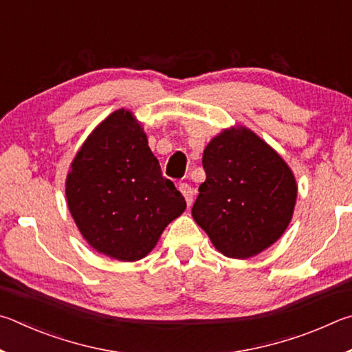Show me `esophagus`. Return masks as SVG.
I'll list each match as a JSON object with an SVG mask.
<instances>
[{
    "label": "esophagus",
    "mask_w": 352,
    "mask_h": 352,
    "mask_svg": "<svg viewBox=\"0 0 352 352\" xmlns=\"http://www.w3.org/2000/svg\"><path fill=\"white\" fill-rule=\"evenodd\" d=\"M179 192L184 195V198H186L187 206H192L193 196H195V192H193L192 186H188L187 182H182V184H179Z\"/></svg>",
    "instance_id": "obj_1"
}]
</instances>
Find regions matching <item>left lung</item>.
<instances>
[{"mask_svg": "<svg viewBox=\"0 0 352 352\" xmlns=\"http://www.w3.org/2000/svg\"><path fill=\"white\" fill-rule=\"evenodd\" d=\"M202 166L206 181L192 214L221 254L250 258L285 233L297 182L280 154L254 131L224 129L208 142Z\"/></svg>", "mask_w": 352, "mask_h": 352, "instance_id": "left-lung-1", "label": "left lung"}]
</instances>
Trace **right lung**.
Here are the masks:
<instances>
[{"instance_id": "1", "label": "right lung", "mask_w": 352, "mask_h": 352, "mask_svg": "<svg viewBox=\"0 0 352 352\" xmlns=\"http://www.w3.org/2000/svg\"><path fill=\"white\" fill-rule=\"evenodd\" d=\"M66 199L91 248L119 261L146 256L187 207L126 109L109 114L85 140L67 173Z\"/></svg>"}]
</instances>
